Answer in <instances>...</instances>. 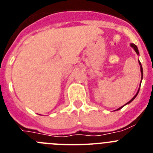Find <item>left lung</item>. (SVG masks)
Returning a JSON list of instances; mask_svg holds the SVG:
<instances>
[{"mask_svg": "<svg viewBox=\"0 0 153 153\" xmlns=\"http://www.w3.org/2000/svg\"><path fill=\"white\" fill-rule=\"evenodd\" d=\"M131 47H132V48H134V50H135V51H136V52H137V54H139V51H138V48H137V45H136L135 44H131ZM139 64H140V71H141V74H142V77H141V78H142V79H143V67H142V65H141V63H140V61H139ZM139 91H140V89H138V92H137V93L136 94L135 96H134V98H133V99H131V100L130 101V102H127V103H126V104L124 105H127V104H129V103H130V102H132V101L134 100V99H135L136 97H137V94L139 93ZM124 105L121 106V107H120V108H119L118 109H117V110H120V108H122L124 107Z\"/></svg>", "mask_w": 153, "mask_h": 153, "instance_id": "obj_1", "label": "left lung"}]
</instances>
